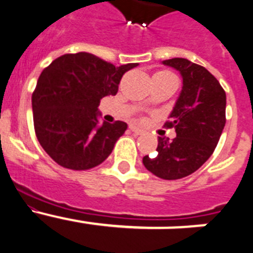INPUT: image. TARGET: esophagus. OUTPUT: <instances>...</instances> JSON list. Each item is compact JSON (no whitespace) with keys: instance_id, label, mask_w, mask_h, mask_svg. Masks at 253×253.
<instances>
[{"instance_id":"esophagus-1","label":"esophagus","mask_w":253,"mask_h":253,"mask_svg":"<svg viewBox=\"0 0 253 253\" xmlns=\"http://www.w3.org/2000/svg\"><path fill=\"white\" fill-rule=\"evenodd\" d=\"M129 129H131L135 135H142V129L139 128V127H136L135 125H131V126H129Z\"/></svg>"}]
</instances>
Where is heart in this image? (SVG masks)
I'll return each mask as SVG.
<instances>
[{
	"label": "heart",
	"instance_id": "b5f03b06",
	"mask_svg": "<svg viewBox=\"0 0 253 253\" xmlns=\"http://www.w3.org/2000/svg\"><path fill=\"white\" fill-rule=\"evenodd\" d=\"M155 75H164V76H173V75L170 74V72H168V71H160V72H158V74H155Z\"/></svg>",
	"mask_w": 253,
	"mask_h": 253
}]
</instances>
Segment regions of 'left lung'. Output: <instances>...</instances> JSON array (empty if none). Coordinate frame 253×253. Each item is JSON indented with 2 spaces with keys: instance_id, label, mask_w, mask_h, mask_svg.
<instances>
[{
  "instance_id": "obj_1",
  "label": "left lung",
  "mask_w": 253,
  "mask_h": 253,
  "mask_svg": "<svg viewBox=\"0 0 253 253\" xmlns=\"http://www.w3.org/2000/svg\"><path fill=\"white\" fill-rule=\"evenodd\" d=\"M179 71L183 86L164 126L174 127L172 141L158 139V155H145L149 172L163 179H179L196 172L214 153L225 126L227 96L219 81L205 67L186 58L163 61Z\"/></svg>"
}]
</instances>
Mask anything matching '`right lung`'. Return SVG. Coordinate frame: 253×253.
Masks as SVG:
<instances>
[{
  "instance_id": "1",
  "label": "right lung",
  "mask_w": 253,
  "mask_h": 253,
  "mask_svg": "<svg viewBox=\"0 0 253 253\" xmlns=\"http://www.w3.org/2000/svg\"><path fill=\"white\" fill-rule=\"evenodd\" d=\"M139 63L116 67L86 52L58 57L42 71L32 95L37 139L58 166L86 170L103 163L127 124L99 125V103L116 95L125 72Z\"/></svg>"
}]
</instances>
